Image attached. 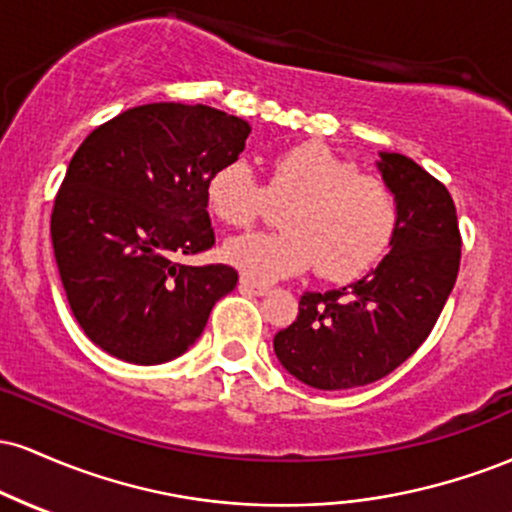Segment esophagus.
<instances>
[{
    "mask_svg": "<svg viewBox=\"0 0 512 512\" xmlns=\"http://www.w3.org/2000/svg\"><path fill=\"white\" fill-rule=\"evenodd\" d=\"M240 291L245 293H255V296H264V293L269 291L267 284H262V281H255L250 279V276H240Z\"/></svg>",
    "mask_w": 512,
    "mask_h": 512,
    "instance_id": "1",
    "label": "esophagus"
}]
</instances>
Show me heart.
Instances as JSON below:
<instances>
[{
  "label": "heart",
  "mask_w": 512,
  "mask_h": 512,
  "mask_svg": "<svg viewBox=\"0 0 512 512\" xmlns=\"http://www.w3.org/2000/svg\"><path fill=\"white\" fill-rule=\"evenodd\" d=\"M207 199L211 214L233 228L260 221L272 202L286 207L284 231L248 233L223 248L228 264L260 281L303 274L313 264L327 281L356 279L380 260L397 226L392 187L313 142L279 151L264 185L250 166L228 163L211 175Z\"/></svg>",
  "instance_id": "obj_1"
}]
</instances>
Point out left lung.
Listing matches in <instances>:
<instances>
[{"mask_svg":"<svg viewBox=\"0 0 512 512\" xmlns=\"http://www.w3.org/2000/svg\"><path fill=\"white\" fill-rule=\"evenodd\" d=\"M397 197L392 250L356 284L303 293L276 332L274 354L315 390H349L390 375L426 342L460 272L462 236L448 187L402 154H380Z\"/></svg>","mask_w":512,"mask_h":512,"instance_id":"obj_1","label":"left lung"}]
</instances>
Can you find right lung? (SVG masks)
Wrapping results in <instances>:
<instances>
[{
	"label": "right lung",
	"instance_id": "1",
	"mask_svg": "<svg viewBox=\"0 0 512 512\" xmlns=\"http://www.w3.org/2000/svg\"><path fill=\"white\" fill-rule=\"evenodd\" d=\"M250 125L209 105L149 103L103 122L69 163L50 219L69 308L93 344L139 366L185 354L219 298L228 264L190 267L214 245L209 180L238 161Z\"/></svg>",
	"mask_w": 512,
	"mask_h": 512
}]
</instances>
